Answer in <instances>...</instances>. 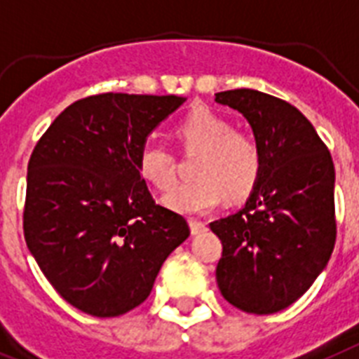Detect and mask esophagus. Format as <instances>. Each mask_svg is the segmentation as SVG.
I'll return each instance as SVG.
<instances>
[{"instance_id": "obj_1", "label": "esophagus", "mask_w": 359, "mask_h": 359, "mask_svg": "<svg viewBox=\"0 0 359 359\" xmlns=\"http://www.w3.org/2000/svg\"><path fill=\"white\" fill-rule=\"evenodd\" d=\"M189 229H191V234L197 236V234H203L206 232V225L203 221H195V219H189Z\"/></svg>"}]
</instances>
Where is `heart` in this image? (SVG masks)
<instances>
[{
	"instance_id": "heart-1",
	"label": "heart",
	"mask_w": 359,
	"mask_h": 359,
	"mask_svg": "<svg viewBox=\"0 0 359 359\" xmlns=\"http://www.w3.org/2000/svg\"><path fill=\"white\" fill-rule=\"evenodd\" d=\"M177 138L186 153H199L194 182L175 186L164 203L180 214H206L223 195L243 199L256 188L264 170L260 142L234 130L229 119L210 109H195L177 125ZM138 171L149 184L170 188L175 180V156L165 145L147 142L138 154Z\"/></svg>"
}]
</instances>
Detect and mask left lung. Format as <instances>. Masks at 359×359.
<instances>
[{"instance_id":"1","label":"left lung","mask_w":359,"mask_h":359,"mask_svg":"<svg viewBox=\"0 0 359 359\" xmlns=\"http://www.w3.org/2000/svg\"><path fill=\"white\" fill-rule=\"evenodd\" d=\"M247 118L264 170L245 208L210 223L223 243L221 295L247 313L269 316L308 291L336 245L334 162L313 125L287 101L258 90L215 94Z\"/></svg>"}]
</instances>
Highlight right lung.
I'll list each match as a JSON object with an SVG mask.
<instances>
[{"mask_svg": "<svg viewBox=\"0 0 359 359\" xmlns=\"http://www.w3.org/2000/svg\"><path fill=\"white\" fill-rule=\"evenodd\" d=\"M179 95L95 94L58 114L27 165L23 236L64 301L118 317L149 297L188 221L154 203L138 171L142 145Z\"/></svg>", "mask_w": 359, "mask_h": 359, "instance_id": "right-lung-1", "label": "right lung"}]
</instances>
